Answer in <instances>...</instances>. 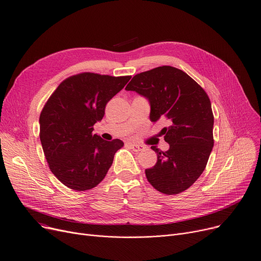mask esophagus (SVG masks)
<instances>
[{
    "instance_id": "esophagus-1",
    "label": "esophagus",
    "mask_w": 261,
    "mask_h": 261,
    "mask_svg": "<svg viewBox=\"0 0 261 261\" xmlns=\"http://www.w3.org/2000/svg\"><path fill=\"white\" fill-rule=\"evenodd\" d=\"M128 145L134 150V151H142L144 149V146L143 145H140V144H136V143H131L129 142Z\"/></svg>"
}]
</instances>
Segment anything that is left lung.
<instances>
[{
    "instance_id": "obj_1",
    "label": "left lung",
    "mask_w": 261,
    "mask_h": 261,
    "mask_svg": "<svg viewBox=\"0 0 261 261\" xmlns=\"http://www.w3.org/2000/svg\"><path fill=\"white\" fill-rule=\"evenodd\" d=\"M146 97L151 122L169 120L161 132L170 144L156 152L155 165L145 170L148 182L160 193L177 195L201 176L214 145L210 99L202 87L184 70L163 65L135 74L126 87Z\"/></svg>"
}]
</instances>
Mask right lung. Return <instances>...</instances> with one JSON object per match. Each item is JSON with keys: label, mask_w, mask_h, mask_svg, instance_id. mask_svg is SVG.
Returning a JSON list of instances; mask_svg holds the SVG:
<instances>
[{"label": "right lung", "mask_w": 261, "mask_h": 261, "mask_svg": "<svg viewBox=\"0 0 261 261\" xmlns=\"http://www.w3.org/2000/svg\"><path fill=\"white\" fill-rule=\"evenodd\" d=\"M131 75L82 72L62 81L40 115V139L51 172L68 189L88 191L106 177L124 142L103 140L93 126Z\"/></svg>", "instance_id": "right-lung-1"}]
</instances>
